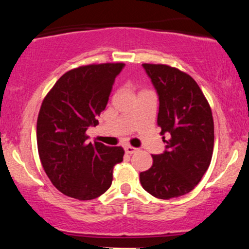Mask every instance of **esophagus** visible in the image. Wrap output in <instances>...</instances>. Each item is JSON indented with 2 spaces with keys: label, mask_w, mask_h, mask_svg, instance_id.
<instances>
[{
  "label": "esophagus",
  "mask_w": 249,
  "mask_h": 249,
  "mask_svg": "<svg viewBox=\"0 0 249 249\" xmlns=\"http://www.w3.org/2000/svg\"><path fill=\"white\" fill-rule=\"evenodd\" d=\"M124 150H125V152H126V154H128V155H132V154H134V152L137 151L138 149H137V148H134V147H131V145H125Z\"/></svg>",
  "instance_id": "esophagus-1"
}]
</instances>
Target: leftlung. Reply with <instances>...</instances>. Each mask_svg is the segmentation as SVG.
<instances>
[{
  "label": "left lung",
  "mask_w": 249,
  "mask_h": 249,
  "mask_svg": "<svg viewBox=\"0 0 249 249\" xmlns=\"http://www.w3.org/2000/svg\"><path fill=\"white\" fill-rule=\"evenodd\" d=\"M142 67L157 92V124L166 145L163 154L152 155V166L141 172L140 182L154 197L171 199L190 192L210 166L213 116L191 76L166 65L143 64Z\"/></svg>",
  "instance_id": "obj_1"
}]
</instances>
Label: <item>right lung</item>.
<instances>
[{
  "mask_svg": "<svg viewBox=\"0 0 249 249\" xmlns=\"http://www.w3.org/2000/svg\"><path fill=\"white\" fill-rule=\"evenodd\" d=\"M124 64L89 65L61 76L44 98L37 118L42 166L59 191L79 200L94 199L110 188L122 147L92 144L86 131L99 124L115 78Z\"/></svg>",
  "mask_w": 249,
  "mask_h": 249,
  "instance_id": "add662e5",
  "label": "right lung"
}]
</instances>
